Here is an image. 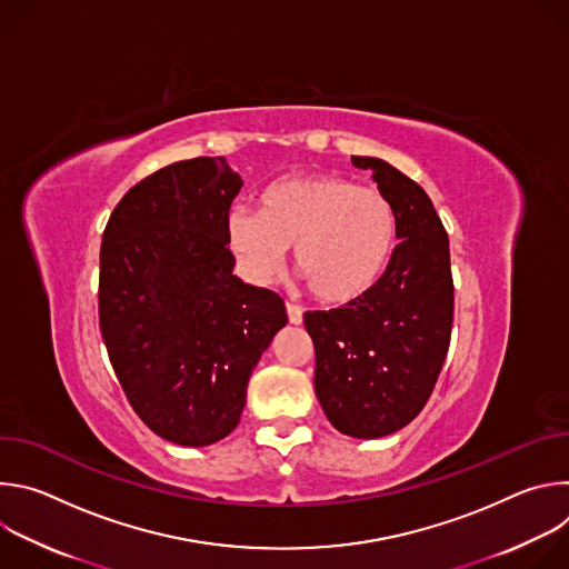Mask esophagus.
<instances>
[{"instance_id":"34e87169","label":"esophagus","mask_w":569,"mask_h":569,"mask_svg":"<svg viewBox=\"0 0 569 569\" xmlns=\"http://www.w3.org/2000/svg\"><path fill=\"white\" fill-rule=\"evenodd\" d=\"M286 310H288V319L290 323H301L303 321V308L297 306V303H286Z\"/></svg>"}]
</instances>
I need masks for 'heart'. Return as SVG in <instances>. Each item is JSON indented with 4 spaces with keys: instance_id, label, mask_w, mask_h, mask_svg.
<instances>
[{
    "instance_id": "1",
    "label": "heart",
    "mask_w": 569,
    "mask_h": 569,
    "mask_svg": "<svg viewBox=\"0 0 569 569\" xmlns=\"http://www.w3.org/2000/svg\"><path fill=\"white\" fill-rule=\"evenodd\" d=\"M224 240L254 283L279 274L295 244V266L310 292L323 303H349L387 270L396 216L378 189L338 176H295L266 187L257 213L233 207L224 218Z\"/></svg>"
}]
</instances>
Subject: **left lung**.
Returning <instances> with one entry per match:
<instances>
[{
    "mask_svg": "<svg viewBox=\"0 0 569 569\" xmlns=\"http://www.w3.org/2000/svg\"><path fill=\"white\" fill-rule=\"evenodd\" d=\"M371 171L396 216L389 266L345 308L303 315L315 345V393L336 430L387 437L419 417L441 373L452 331L455 286L448 233L428 193L378 157Z\"/></svg>",
    "mask_w": 569,
    "mask_h": 569,
    "instance_id": "1",
    "label": "left lung"
}]
</instances>
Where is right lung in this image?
<instances>
[{
  "instance_id": "obj_1",
  "label": "right lung",
  "mask_w": 569,
  "mask_h": 569,
  "mask_svg": "<svg viewBox=\"0 0 569 569\" xmlns=\"http://www.w3.org/2000/svg\"><path fill=\"white\" fill-rule=\"evenodd\" d=\"M242 180L224 157L176 161L134 184L101 242L99 321L137 417L161 439L200 448L240 421L248 380L288 315L242 283L224 218Z\"/></svg>"
}]
</instances>
